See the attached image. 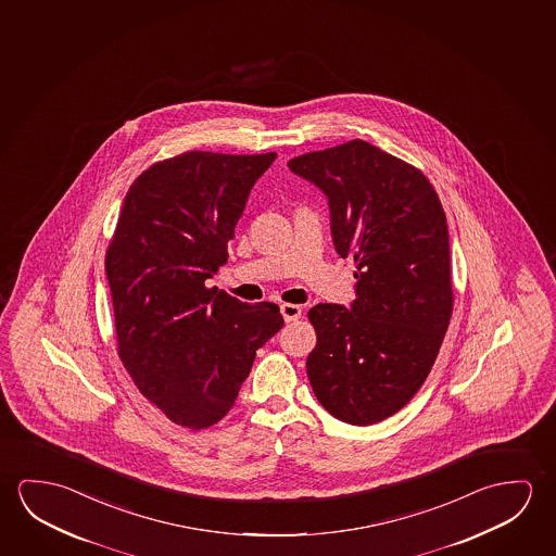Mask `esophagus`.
I'll return each mask as SVG.
<instances>
[{"instance_id":"esophagus-1","label":"esophagus","mask_w":556,"mask_h":556,"mask_svg":"<svg viewBox=\"0 0 556 556\" xmlns=\"http://www.w3.org/2000/svg\"><path fill=\"white\" fill-rule=\"evenodd\" d=\"M280 313H282L286 323H291V320H298L301 317V307L300 305H293V303H282Z\"/></svg>"}]
</instances>
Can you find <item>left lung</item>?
<instances>
[{"label":"left lung","mask_w":556,"mask_h":556,"mask_svg":"<svg viewBox=\"0 0 556 556\" xmlns=\"http://www.w3.org/2000/svg\"><path fill=\"white\" fill-rule=\"evenodd\" d=\"M288 166L327 194L336 251L357 268L352 307L308 311L311 387L336 419L379 424L421 388L448 330L446 214L421 169L362 139Z\"/></svg>","instance_id":"8db88e82"}]
</instances>
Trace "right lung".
Masks as SVG:
<instances>
[{
  "instance_id": "obj_1",
  "label": "right lung",
  "mask_w": 556,
  "mask_h": 556,
  "mask_svg": "<svg viewBox=\"0 0 556 556\" xmlns=\"http://www.w3.org/2000/svg\"><path fill=\"white\" fill-rule=\"evenodd\" d=\"M274 159L189 150L152 164L108 245L117 355L142 396L193 431L228 414L256 350L283 327L278 305L204 283L228 263L251 187Z\"/></svg>"
}]
</instances>
